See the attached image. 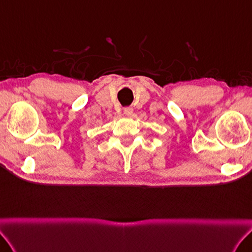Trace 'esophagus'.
I'll use <instances>...</instances> for the list:
<instances>
[{
    "label": "esophagus",
    "mask_w": 252,
    "mask_h": 252,
    "mask_svg": "<svg viewBox=\"0 0 252 252\" xmlns=\"http://www.w3.org/2000/svg\"><path fill=\"white\" fill-rule=\"evenodd\" d=\"M132 107H125V110H124V113L125 114L127 115V116H130L131 114H132Z\"/></svg>",
    "instance_id": "obj_1"
}]
</instances>
